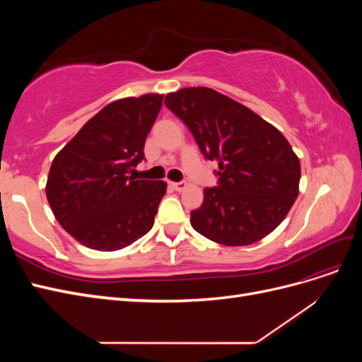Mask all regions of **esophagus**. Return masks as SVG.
<instances>
[{
    "mask_svg": "<svg viewBox=\"0 0 362 362\" xmlns=\"http://www.w3.org/2000/svg\"><path fill=\"white\" fill-rule=\"evenodd\" d=\"M170 185H172V187H173L175 190H177V192H181V190L185 189V185H187V184H185L184 181H178V182H170Z\"/></svg>",
    "mask_w": 362,
    "mask_h": 362,
    "instance_id": "esophagus-1",
    "label": "esophagus"
}]
</instances>
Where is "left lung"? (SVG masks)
<instances>
[{
    "instance_id": "1",
    "label": "left lung",
    "mask_w": 362,
    "mask_h": 362,
    "mask_svg": "<svg viewBox=\"0 0 362 362\" xmlns=\"http://www.w3.org/2000/svg\"><path fill=\"white\" fill-rule=\"evenodd\" d=\"M164 104L190 129L205 160L216 161V187L190 223L225 246H245L270 234L299 193L300 163L287 139L247 107L208 87H187Z\"/></svg>"
}]
</instances>
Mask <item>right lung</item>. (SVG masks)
I'll use <instances>...</instances> for the list:
<instances>
[{
    "mask_svg": "<svg viewBox=\"0 0 362 362\" xmlns=\"http://www.w3.org/2000/svg\"><path fill=\"white\" fill-rule=\"evenodd\" d=\"M163 95L105 105L54 158L47 198L64 231L96 250H117L151 231L166 182L136 180Z\"/></svg>",
    "mask_w": 362,
    "mask_h": 362,
    "instance_id": "add662e5",
    "label": "right lung"
}]
</instances>
